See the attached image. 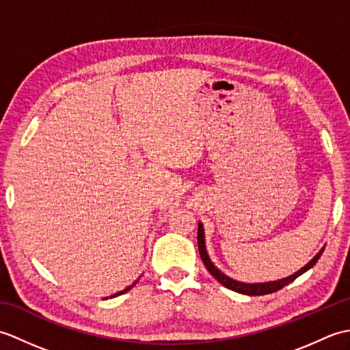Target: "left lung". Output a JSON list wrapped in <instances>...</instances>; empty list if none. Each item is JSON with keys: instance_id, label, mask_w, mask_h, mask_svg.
<instances>
[{"instance_id": "left-lung-1", "label": "left lung", "mask_w": 350, "mask_h": 350, "mask_svg": "<svg viewBox=\"0 0 350 350\" xmlns=\"http://www.w3.org/2000/svg\"><path fill=\"white\" fill-rule=\"evenodd\" d=\"M197 243H198V251H200V257H202L203 263L206 266V269L211 272V275H213V278L217 280L218 282H221L222 286L230 288V290H234L237 293H242V295H248V296H258V295H267V293H273L277 292V290L282 288L284 286H287L288 282L295 281L296 278L302 275L304 272H307L308 269H311L316 263L317 260L321 258L322 252L325 248H322L321 251L317 252V254L310 260V262L301 267L299 271H296L295 273L288 275L286 278H281V280H275V281H267V282H242V281H237L230 278L228 275H226L224 272H221L217 266L213 265V262L211 260L209 254H207V250H206V239H204V227L202 222H198V233H197Z\"/></svg>"}]
</instances>
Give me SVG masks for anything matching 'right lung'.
Returning <instances> with one entry per match:
<instances>
[{
	"mask_svg": "<svg viewBox=\"0 0 350 350\" xmlns=\"http://www.w3.org/2000/svg\"><path fill=\"white\" fill-rule=\"evenodd\" d=\"M137 281H138V280H137ZM137 281H135V282H132V284H131V286H128V287H126V288H123V290H122V292H117V293H114V295H111V296H109V298H116V296H118V295H123L124 292H128V290H131V288H132L133 286H135V284H137ZM105 299H108V298H105Z\"/></svg>",
	"mask_w": 350,
	"mask_h": 350,
	"instance_id": "1",
	"label": "right lung"
}]
</instances>
